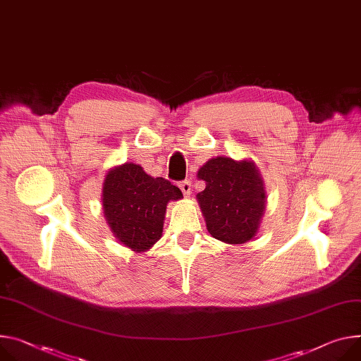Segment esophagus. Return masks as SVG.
Here are the masks:
<instances>
[{"label":"esophagus","instance_id":"1","mask_svg":"<svg viewBox=\"0 0 361 361\" xmlns=\"http://www.w3.org/2000/svg\"><path fill=\"white\" fill-rule=\"evenodd\" d=\"M180 190L183 191V194L185 195V197H188V195L191 194V183H190L188 180L183 181V183L180 184Z\"/></svg>","mask_w":361,"mask_h":361}]
</instances>
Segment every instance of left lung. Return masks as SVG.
Instances as JSON below:
<instances>
[{"instance_id": "left-lung-1", "label": "left lung", "mask_w": 361, "mask_h": 361, "mask_svg": "<svg viewBox=\"0 0 361 361\" xmlns=\"http://www.w3.org/2000/svg\"><path fill=\"white\" fill-rule=\"evenodd\" d=\"M206 188L195 195L209 233L227 245L252 240L267 209L264 177L252 159L214 157L197 173Z\"/></svg>"}]
</instances>
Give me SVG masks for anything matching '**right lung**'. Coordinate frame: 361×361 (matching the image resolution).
<instances>
[{"instance_id":"right-lung-1","label":"right lung","mask_w":361,"mask_h":361,"mask_svg":"<svg viewBox=\"0 0 361 361\" xmlns=\"http://www.w3.org/2000/svg\"><path fill=\"white\" fill-rule=\"evenodd\" d=\"M180 199L178 187L148 176L134 162L111 169L104 180L106 223L116 240L135 253L147 252L161 239L167 204Z\"/></svg>"}]
</instances>
